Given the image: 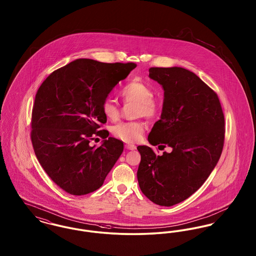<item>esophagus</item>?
<instances>
[{"label":"esophagus","mask_w":256,"mask_h":256,"mask_svg":"<svg viewBox=\"0 0 256 256\" xmlns=\"http://www.w3.org/2000/svg\"><path fill=\"white\" fill-rule=\"evenodd\" d=\"M126 148L128 150H135V148H136V146H134V145H132V144H126Z\"/></svg>","instance_id":"34e87169"}]
</instances>
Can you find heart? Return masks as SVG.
Returning a JSON list of instances; mask_svg holds the SVG:
<instances>
[{"label":"heart","mask_w":256,"mask_h":256,"mask_svg":"<svg viewBox=\"0 0 256 256\" xmlns=\"http://www.w3.org/2000/svg\"><path fill=\"white\" fill-rule=\"evenodd\" d=\"M120 95L124 102L137 104L136 116L154 118L158 112V104L154 98L152 89L142 82L132 80L122 86ZM102 110L104 116L111 121L119 118L120 110L111 98H106L102 104ZM145 130V124L140 121L122 122L112 128V134L124 142H134L141 138Z\"/></svg>","instance_id":"obj_1"}]
</instances>
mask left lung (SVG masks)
I'll list each match as a JSON object with an SVG mask.
<instances>
[{
  "instance_id": "8db88e82",
  "label": "left lung",
  "mask_w": 256,
  "mask_h": 256,
  "mask_svg": "<svg viewBox=\"0 0 256 256\" xmlns=\"http://www.w3.org/2000/svg\"><path fill=\"white\" fill-rule=\"evenodd\" d=\"M164 89L160 120L148 136L159 150L138 146L137 180L152 202L172 206L193 195L215 168L224 141V117L218 95L196 74L182 67L148 69Z\"/></svg>"
}]
</instances>
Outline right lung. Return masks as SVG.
Listing matches in <instances>:
<instances>
[{
    "instance_id": "obj_1",
    "label": "right lung",
    "mask_w": 256,
    "mask_h": 256,
    "mask_svg": "<svg viewBox=\"0 0 256 256\" xmlns=\"http://www.w3.org/2000/svg\"><path fill=\"white\" fill-rule=\"evenodd\" d=\"M136 64L80 58L54 71L37 91L32 114V143L50 180L65 192L89 194L102 184L122 154V141L109 137L102 104ZM105 140L98 148L88 143Z\"/></svg>"
}]
</instances>
